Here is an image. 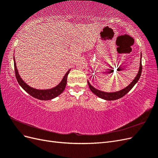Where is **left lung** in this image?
Here are the masks:
<instances>
[{
	"label": "left lung",
	"instance_id": "8db88e82",
	"mask_svg": "<svg viewBox=\"0 0 158 158\" xmlns=\"http://www.w3.org/2000/svg\"><path fill=\"white\" fill-rule=\"evenodd\" d=\"M142 53L140 54V66H139V70H138V74H136V77L134 78V80L132 81V82L129 84L128 86L125 88L124 89H122L121 90L117 91V92H103V91L99 90L96 88H95L94 86H92L91 84L89 82L88 80V84L89 85V88L90 90L95 95H97L98 97L103 99L105 100H109V101H112V100H116L119 98H123L124 95H126L129 91H130L137 82L138 80L140 79L141 73H142Z\"/></svg>",
	"mask_w": 158,
	"mask_h": 158
}]
</instances>
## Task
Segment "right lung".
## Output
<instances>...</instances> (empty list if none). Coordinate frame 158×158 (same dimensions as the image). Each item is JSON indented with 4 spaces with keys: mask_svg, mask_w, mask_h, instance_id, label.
<instances>
[{
    "mask_svg": "<svg viewBox=\"0 0 158 158\" xmlns=\"http://www.w3.org/2000/svg\"><path fill=\"white\" fill-rule=\"evenodd\" d=\"M14 70H15L16 78L17 79L18 84L20 85V86L24 89L27 94H29L32 97L40 100H45V101H47V100H51L56 98L64 92L66 85V82H67V76L70 69L69 70L67 73L65 74L63 78L62 79L61 82L58 85H56L55 87L47 89H38L30 86L29 85H27L24 81L22 79L20 74L18 73L14 56Z\"/></svg>",
    "mask_w": 158,
    "mask_h": 158,
    "instance_id": "1",
    "label": "right lung"
}]
</instances>
